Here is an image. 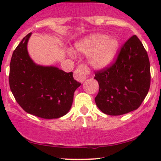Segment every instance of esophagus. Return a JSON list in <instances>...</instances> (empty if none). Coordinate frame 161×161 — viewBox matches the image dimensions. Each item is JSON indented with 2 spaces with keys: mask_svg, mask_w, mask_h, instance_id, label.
<instances>
[{
  "mask_svg": "<svg viewBox=\"0 0 161 161\" xmlns=\"http://www.w3.org/2000/svg\"><path fill=\"white\" fill-rule=\"evenodd\" d=\"M88 74H89V69H88V68L84 65H80L75 70L74 78L76 80H78L80 83H83L86 80V78Z\"/></svg>",
  "mask_w": 161,
  "mask_h": 161,
  "instance_id": "34e87169",
  "label": "esophagus"
}]
</instances>
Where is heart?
<instances>
[{"instance_id":"heart-1","label":"heart","mask_w":161,"mask_h":161,"mask_svg":"<svg viewBox=\"0 0 161 161\" xmlns=\"http://www.w3.org/2000/svg\"><path fill=\"white\" fill-rule=\"evenodd\" d=\"M78 51L90 54L89 63L96 68L106 67L113 61L118 49V42L105 35H92L76 43Z\"/></svg>"}]
</instances>
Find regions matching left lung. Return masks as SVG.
Here are the masks:
<instances>
[{
  "mask_svg": "<svg viewBox=\"0 0 161 161\" xmlns=\"http://www.w3.org/2000/svg\"><path fill=\"white\" fill-rule=\"evenodd\" d=\"M99 92L95 103L108 115L136 110L150 87V64L147 50L136 35L125 42L111 64L94 72Z\"/></svg>",
  "mask_w": 161,
  "mask_h": 161,
  "instance_id": "obj_1",
  "label": "left lung"
}]
</instances>
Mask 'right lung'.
I'll use <instances>...</instances> for the list:
<instances>
[{
  "instance_id": "right-lung-1",
  "label": "right lung",
  "mask_w": 161,
  "mask_h": 161,
  "mask_svg": "<svg viewBox=\"0 0 161 161\" xmlns=\"http://www.w3.org/2000/svg\"><path fill=\"white\" fill-rule=\"evenodd\" d=\"M26 35L15 48L8 80L15 100L27 113L42 119H57L71 108L74 92L80 83L72 72L35 64L28 56Z\"/></svg>"
}]
</instances>
